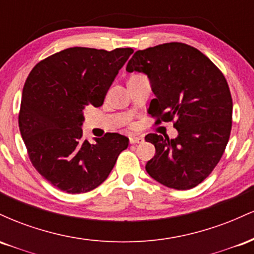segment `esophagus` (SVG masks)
Wrapping results in <instances>:
<instances>
[{
  "instance_id": "34e87169",
  "label": "esophagus",
  "mask_w": 254,
  "mask_h": 254,
  "mask_svg": "<svg viewBox=\"0 0 254 254\" xmlns=\"http://www.w3.org/2000/svg\"><path fill=\"white\" fill-rule=\"evenodd\" d=\"M129 141H130L131 144L142 143V142H143V137L137 136V135H130V136H129Z\"/></svg>"
}]
</instances>
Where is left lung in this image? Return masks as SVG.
I'll list each match as a JSON object with an SVG mask.
<instances>
[{
    "label": "left lung",
    "instance_id": "1",
    "mask_svg": "<svg viewBox=\"0 0 254 254\" xmlns=\"http://www.w3.org/2000/svg\"><path fill=\"white\" fill-rule=\"evenodd\" d=\"M127 71L147 75L155 94L148 112L156 123L174 121L178 131L173 139L145 136L156 150L145 171L167 188H194L216 167L232 130L233 101L223 74L205 55L183 43L136 51Z\"/></svg>",
    "mask_w": 254,
    "mask_h": 254
}]
</instances>
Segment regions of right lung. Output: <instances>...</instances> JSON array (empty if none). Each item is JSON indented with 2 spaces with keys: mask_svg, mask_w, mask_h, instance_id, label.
Masks as SVG:
<instances>
[{
  "mask_svg": "<svg viewBox=\"0 0 254 254\" xmlns=\"http://www.w3.org/2000/svg\"><path fill=\"white\" fill-rule=\"evenodd\" d=\"M131 48H69L32 69L22 89L19 127L32 165L68 193L94 190L107 179L129 138L116 132L82 138L86 106H101Z\"/></svg>",
  "mask_w": 254,
  "mask_h": 254,
  "instance_id": "right-lung-1",
  "label": "right lung"
}]
</instances>
